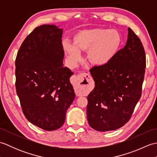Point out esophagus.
Instances as JSON below:
<instances>
[{"label":"esophagus","mask_w":157,"mask_h":157,"mask_svg":"<svg viewBox=\"0 0 157 157\" xmlns=\"http://www.w3.org/2000/svg\"><path fill=\"white\" fill-rule=\"evenodd\" d=\"M76 83L75 90L78 94H84L88 90L92 82V78L88 73H82L78 75L75 76Z\"/></svg>","instance_id":"34e87169"}]
</instances>
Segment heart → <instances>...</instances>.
Masks as SVG:
<instances>
[{
	"label": "heart",
	"mask_w": 157,
	"mask_h": 157,
	"mask_svg": "<svg viewBox=\"0 0 157 157\" xmlns=\"http://www.w3.org/2000/svg\"><path fill=\"white\" fill-rule=\"evenodd\" d=\"M121 44V37L118 31L93 28L76 34L73 44L66 42L64 49L72 66H76L82 60L81 52H87V59L92 64L102 66L114 57Z\"/></svg>",
	"instance_id": "1"
}]
</instances>
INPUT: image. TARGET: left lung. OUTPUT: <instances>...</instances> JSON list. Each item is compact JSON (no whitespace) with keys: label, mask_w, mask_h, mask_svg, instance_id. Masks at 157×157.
Returning a JSON list of instances; mask_svg holds the SVG:
<instances>
[{"label":"left lung","mask_w":157,"mask_h":157,"mask_svg":"<svg viewBox=\"0 0 157 157\" xmlns=\"http://www.w3.org/2000/svg\"><path fill=\"white\" fill-rule=\"evenodd\" d=\"M146 55L140 40L128 28V40L107 64L90 72L95 87L88 96L87 119L92 128L111 131L128 122L141 96Z\"/></svg>","instance_id":"8db88e82"}]
</instances>
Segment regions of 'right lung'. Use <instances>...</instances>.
<instances>
[{
    "label": "right lung",
    "instance_id": "1",
    "mask_svg": "<svg viewBox=\"0 0 157 157\" xmlns=\"http://www.w3.org/2000/svg\"><path fill=\"white\" fill-rule=\"evenodd\" d=\"M63 32L53 24L36 28L23 42L15 60L16 91L23 114L46 131L63 125L75 96L69 80L73 73L63 63Z\"/></svg>",
    "mask_w": 157,
    "mask_h": 157
}]
</instances>
